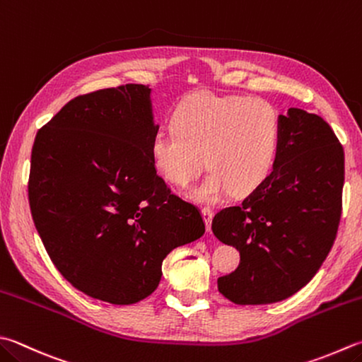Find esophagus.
I'll return each instance as SVG.
<instances>
[{"label": "esophagus", "instance_id": "1", "mask_svg": "<svg viewBox=\"0 0 362 362\" xmlns=\"http://www.w3.org/2000/svg\"><path fill=\"white\" fill-rule=\"evenodd\" d=\"M202 216L204 219V223H206V231H211V221H213V216H214L213 209L208 208V206H203L202 208Z\"/></svg>", "mask_w": 362, "mask_h": 362}]
</instances>
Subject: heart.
<instances>
[{
    "label": "heart",
    "mask_w": 362,
    "mask_h": 362,
    "mask_svg": "<svg viewBox=\"0 0 362 362\" xmlns=\"http://www.w3.org/2000/svg\"><path fill=\"white\" fill-rule=\"evenodd\" d=\"M281 141V119L260 98L219 96L197 91L173 113V127L151 140V159L163 180L187 187L208 165L213 172L190 192L214 203L231 190L249 194L268 178Z\"/></svg>",
    "instance_id": "1"
}]
</instances>
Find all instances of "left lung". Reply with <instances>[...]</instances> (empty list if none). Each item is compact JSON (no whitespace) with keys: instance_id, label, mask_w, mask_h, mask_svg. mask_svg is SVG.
<instances>
[{"instance_id":"left-lung-1","label":"left lung","mask_w":362,"mask_h":362,"mask_svg":"<svg viewBox=\"0 0 362 362\" xmlns=\"http://www.w3.org/2000/svg\"><path fill=\"white\" fill-rule=\"evenodd\" d=\"M279 119L268 178L211 225L217 240L240 250V266L217 279V288L241 305L277 303L301 290L328 257L342 214L344 148L331 126L301 108Z\"/></svg>"}]
</instances>
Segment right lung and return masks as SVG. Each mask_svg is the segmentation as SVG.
Here are the masks:
<instances>
[{"label":"right lung","instance_id":"add662e5","mask_svg":"<svg viewBox=\"0 0 362 362\" xmlns=\"http://www.w3.org/2000/svg\"><path fill=\"white\" fill-rule=\"evenodd\" d=\"M149 93L127 83L74 98L31 151L30 209L50 260L75 288L118 305L151 295L163 258L204 233L200 209L153 163Z\"/></svg>","mask_w":362,"mask_h":362}]
</instances>
